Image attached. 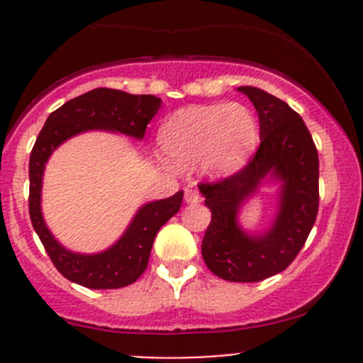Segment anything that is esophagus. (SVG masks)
<instances>
[{
	"mask_svg": "<svg viewBox=\"0 0 363 363\" xmlns=\"http://www.w3.org/2000/svg\"><path fill=\"white\" fill-rule=\"evenodd\" d=\"M184 202L186 203H199L200 202V193L196 191L193 186H189V188H186L184 191Z\"/></svg>",
	"mask_w": 363,
	"mask_h": 363,
	"instance_id": "1",
	"label": "esophagus"
}]
</instances>
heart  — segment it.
Listing matches in <instances>:
<instances>
[{
    "label": "heart",
    "instance_id": "1",
    "mask_svg": "<svg viewBox=\"0 0 363 363\" xmlns=\"http://www.w3.org/2000/svg\"><path fill=\"white\" fill-rule=\"evenodd\" d=\"M160 145L177 164L199 161L200 170L223 177L239 170L259 140L256 116L242 104L193 105L163 121Z\"/></svg>",
    "mask_w": 363,
    "mask_h": 363
}]
</instances>
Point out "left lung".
<instances>
[{
    "instance_id": "1",
    "label": "left lung",
    "mask_w": 363,
    "mask_h": 363,
    "mask_svg": "<svg viewBox=\"0 0 363 363\" xmlns=\"http://www.w3.org/2000/svg\"><path fill=\"white\" fill-rule=\"evenodd\" d=\"M259 121V147L246 167L216 184H200L212 219L202 256L212 274L233 283H256L279 274L302 250L318 214L320 161L302 117L267 91L240 86ZM265 189L277 200L271 223L250 230L242 208Z\"/></svg>"
}]
</instances>
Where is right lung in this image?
Returning a JSON list of instances; mask_svg holds the SVG:
<instances>
[{
    "label": "right lung",
    "mask_w": 363,
    "mask_h": 363,
    "mask_svg": "<svg viewBox=\"0 0 363 363\" xmlns=\"http://www.w3.org/2000/svg\"><path fill=\"white\" fill-rule=\"evenodd\" d=\"M161 104V98L152 94L96 87L50 113L36 138L29 158V216L54 267L72 283L91 290H113L135 283L147 267L158 230L181 208L184 191L138 207L123 235L107 250L77 252L65 247L43 219L42 184L47 161L61 144L87 131H111L144 140L147 123Z\"/></svg>",
    "instance_id": "1"
}]
</instances>
